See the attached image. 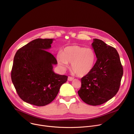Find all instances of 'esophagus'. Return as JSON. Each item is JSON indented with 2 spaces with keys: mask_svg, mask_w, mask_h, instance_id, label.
<instances>
[{
  "mask_svg": "<svg viewBox=\"0 0 134 134\" xmlns=\"http://www.w3.org/2000/svg\"><path fill=\"white\" fill-rule=\"evenodd\" d=\"M74 80V78L72 77H71V76H69V77H68V80L69 81H71Z\"/></svg>",
  "mask_w": 134,
  "mask_h": 134,
  "instance_id": "esophagus-1",
  "label": "esophagus"
}]
</instances>
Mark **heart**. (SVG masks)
Returning a JSON list of instances; mask_svg holds the SVG:
<instances>
[{
	"label": "heart",
	"mask_w": 134,
	"mask_h": 134,
	"mask_svg": "<svg viewBox=\"0 0 134 134\" xmlns=\"http://www.w3.org/2000/svg\"><path fill=\"white\" fill-rule=\"evenodd\" d=\"M58 64L62 69L68 67V63L71 64L72 71L79 76H84L93 69L95 61L94 50L90 48H84L79 46L66 47L62 53L57 55Z\"/></svg>",
	"instance_id": "b5f03b06"
}]
</instances>
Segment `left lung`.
<instances>
[{
    "label": "left lung",
    "mask_w": 134,
    "mask_h": 134,
    "mask_svg": "<svg viewBox=\"0 0 134 134\" xmlns=\"http://www.w3.org/2000/svg\"><path fill=\"white\" fill-rule=\"evenodd\" d=\"M92 45L97 60L92 70L81 79L78 94L85 103L95 106L103 104L117 93L123 67L115 48L98 39L93 40Z\"/></svg>",
    "instance_id": "obj_1"
}]
</instances>
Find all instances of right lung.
<instances>
[{
  "instance_id": "obj_1",
  "label": "right lung",
  "mask_w": 134,
  "mask_h": 134,
  "mask_svg": "<svg viewBox=\"0 0 134 134\" xmlns=\"http://www.w3.org/2000/svg\"><path fill=\"white\" fill-rule=\"evenodd\" d=\"M52 39H37L16 52L11 79L17 94L24 102L44 106L57 97L68 76L55 74L53 65L57 61L46 49L51 47Z\"/></svg>"
}]
</instances>
